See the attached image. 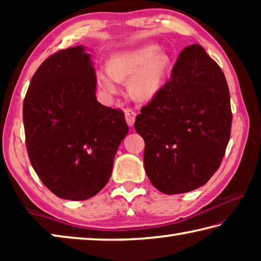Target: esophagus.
Here are the masks:
<instances>
[{
  "instance_id": "1",
  "label": "esophagus",
  "mask_w": 261,
  "mask_h": 261,
  "mask_svg": "<svg viewBox=\"0 0 261 261\" xmlns=\"http://www.w3.org/2000/svg\"><path fill=\"white\" fill-rule=\"evenodd\" d=\"M125 114V121L129 126H134L135 121H136V112H134L132 109H125L124 110Z\"/></svg>"
}]
</instances>
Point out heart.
Returning <instances> with one entry per match:
<instances>
[{
  "mask_svg": "<svg viewBox=\"0 0 261 261\" xmlns=\"http://www.w3.org/2000/svg\"><path fill=\"white\" fill-rule=\"evenodd\" d=\"M170 68V57L155 45L117 53L109 60V68L96 71V83L105 94L120 93V82H126L132 98L149 101L160 93Z\"/></svg>",
  "mask_w": 261,
  "mask_h": 261,
  "instance_id": "b5f03b06",
  "label": "heart"
}]
</instances>
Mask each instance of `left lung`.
Segmentation results:
<instances>
[{"label":"left lung","mask_w":261,"mask_h":261,"mask_svg":"<svg viewBox=\"0 0 261 261\" xmlns=\"http://www.w3.org/2000/svg\"><path fill=\"white\" fill-rule=\"evenodd\" d=\"M231 120L222 70L201 46L187 47L170 81L136 117L151 183L166 194L185 193L206 184L223 159Z\"/></svg>","instance_id":"obj_1"}]
</instances>
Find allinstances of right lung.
<instances>
[{
  "instance_id": "add662e5",
  "label": "right lung",
  "mask_w": 261,
  "mask_h": 261,
  "mask_svg": "<svg viewBox=\"0 0 261 261\" xmlns=\"http://www.w3.org/2000/svg\"><path fill=\"white\" fill-rule=\"evenodd\" d=\"M84 46L48 57L33 74L23 106L26 148L41 182L62 199L86 200L108 183L129 132L124 113L101 105Z\"/></svg>"
}]
</instances>
